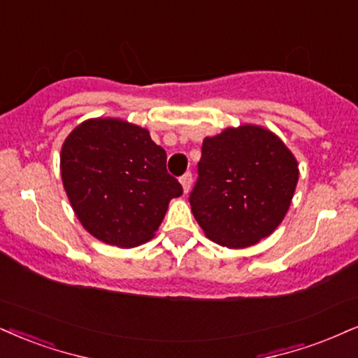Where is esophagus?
Instances as JSON below:
<instances>
[{
	"instance_id": "34e87169",
	"label": "esophagus",
	"mask_w": 358,
	"mask_h": 358,
	"mask_svg": "<svg viewBox=\"0 0 358 358\" xmlns=\"http://www.w3.org/2000/svg\"><path fill=\"white\" fill-rule=\"evenodd\" d=\"M179 180H180V184H182L184 192L187 194L189 189H191V186H192V174H191V172H186V174H184Z\"/></svg>"
}]
</instances>
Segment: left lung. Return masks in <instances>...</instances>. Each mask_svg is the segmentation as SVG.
Listing matches in <instances>:
<instances>
[{"instance_id":"8db88e82","label":"left lung","mask_w":358,"mask_h":358,"mask_svg":"<svg viewBox=\"0 0 358 358\" xmlns=\"http://www.w3.org/2000/svg\"><path fill=\"white\" fill-rule=\"evenodd\" d=\"M189 202L210 241L244 249L284 220L299 180L297 159L266 127H227L202 141Z\"/></svg>"}]
</instances>
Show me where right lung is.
Instances as JSON below:
<instances>
[{
  "label": "right lung",
  "instance_id": "right-lung-1",
  "mask_svg": "<svg viewBox=\"0 0 358 358\" xmlns=\"http://www.w3.org/2000/svg\"><path fill=\"white\" fill-rule=\"evenodd\" d=\"M166 159L148 129L122 119L74 127L61 148V179L83 227L117 247L152 239L169 201L182 194Z\"/></svg>",
  "mask_w": 358,
  "mask_h": 358
}]
</instances>
